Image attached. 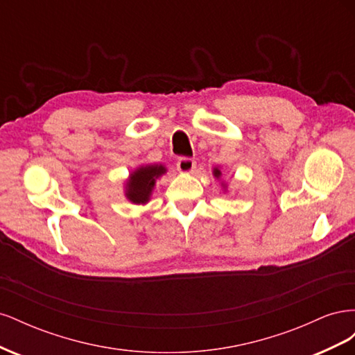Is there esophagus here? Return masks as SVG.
<instances>
[{"label": "esophagus", "mask_w": 355, "mask_h": 355, "mask_svg": "<svg viewBox=\"0 0 355 355\" xmlns=\"http://www.w3.org/2000/svg\"><path fill=\"white\" fill-rule=\"evenodd\" d=\"M196 159L194 158H188V157H184V158H180L179 161H178V170L179 171H182V173H192V171H194V168H196Z\"/></svg>", "instance_id": "1"}]
</instances>
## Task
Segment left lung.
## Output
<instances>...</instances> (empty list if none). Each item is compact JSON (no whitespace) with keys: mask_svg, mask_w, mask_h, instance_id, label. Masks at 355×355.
<instances>
[{"mask_svg":"<svg viewBox=\"0 0 355 355\" xmlns=\"http://www.w3.org/2000/svg\"><path fill=\"white\" fill-rule=\"evenodd\" d=\"M213 175L216 176V178H219V176H220V170H219V168H214V170H213Z\"/></svg>","mask_w":355,"mask_h":355,"instance_id":"1","label":"left lung"}]
</instances>
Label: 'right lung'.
Returning a JSON list of instances; mask_svg holds the SVG:
<instances>
[{"label": "right lung", "instance_id": "add662e5", "mask_svg": "<svg viewBox=\"0 0 355 355\" xmlns=\"http://www.w3.org/2000/svg\"><path fill=\"white\" fill-rule=\"evenodd\" d=\"M166 173L163 166H144L130 175L125 187V197L135 204H145L151 197L155 180Z\"/></svg>", "mask_w": 355, "mask_h": 355}]
</instances>
